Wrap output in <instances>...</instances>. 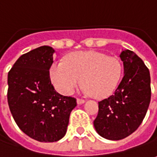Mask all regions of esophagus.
<instances>
[{"instance_id": "1", "label": "esophagus", "mask_w": 157, "mask_h": 157, "mask_svg": "<svg viewBox=\"0 0 157 157\" xmlns=\"http://www.w3.org/2000/svg\"><path fill=\"white\" fill-rule=\"evenodd\" d=\"M76 101H77V103H78V104H82V103H84V102H85V100H83V99H80V98H77Z\"/></svg>"}]
</instances>
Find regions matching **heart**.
<instances>
[{
  "instance_id": "heart-1",
  "label": "heart",
  "mask_w": 157,
  "mask_h": 157,
  "mask_svg": "<svg viewBox=\"0 0 157 157\" xmlns=\"http://www.w3.org/2000/svg\"><path fill=\"white\" fill-rule=\"evenodd\" d=\"M122 73V62L117 57L95 51L72 53L64 62H53L49 68L50 80L58 92L71 95L82 81L84 92L95 98L110 95Z\"/></svg>"
}]
</instances>
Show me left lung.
Wrapping results in <instances>:
<instances>
[{"label": "left lung", "instance_id": "left-lung-1", "mask_svg": "<svg viewBox=\"0 0 157 157\" xmlns=\"http://www.w3.org/2000/svg\"><path fill=\"white\" fill-rule=\"evenodd\" d=\"M124 75L115 93L98 102L94 121L101 137L117 141L135 132L146 116L151 97L149 68L136 54L122 50Z\"/></svg>", "mask_w": 157, "mask_h": 157}]
</instances>
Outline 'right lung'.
I'll list each match as a JSON object with an SVG mask.
<instances>
[{"label": "right lung", "instance_id": "add662e5", "mask_svg": "<svg viewBox=\"0 0 157 157\" xmlns=\"http://www.w3.org/2000/svg\"><path fill=\"white\" fill-rule=\"evenodd\" d=\"M55 49L41 46L19 57L8 75V102L14 120L29 137L53 143L67 132L76 99L57 93L49 77Z\"/></svg>", "mask_w": 157, "mask_h": 157}]
</instances>
